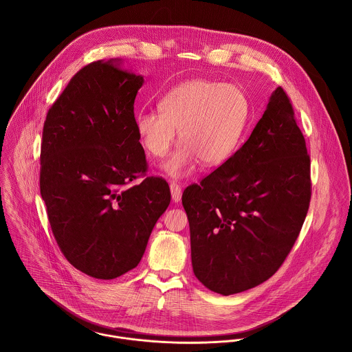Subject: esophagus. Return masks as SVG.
<instances>
[{"label":"esophagus","instance_id":"obj_1","mask_svg":"<svg viewBox=\"0 0 352 352\" xmlns=\"http://www.w3.org/2000/svg\"><path fill=\"white\" fill-rule=\"evenodd\" d=\"M169 188H170V194H172V201L175 203L182 201V187L173 182V183H170Z\"/></svg>","mask_w":352,"mask_h":352}]
</instances>
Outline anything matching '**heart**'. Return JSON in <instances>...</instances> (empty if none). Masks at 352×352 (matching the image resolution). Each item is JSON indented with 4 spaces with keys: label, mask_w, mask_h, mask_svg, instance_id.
I'll return each mask as SVG.
<instances>
[{
    "label": "heart",
    "mask_w": 352,
    "mask_h": 352,
    "mask_svg": "<svg viewBox=\"0 0 352 352\" xmlns=\"http://www.w3.org/2000/svg\"><path fill=\"white\" fill-rule=\"evenodd\" d=\"M160 111L140 112L135 130L145 151L155 158L166 155L180 130L183 145L164 164L170 177L180 179L198 161L217 166L237 151L248 123L250 101L236 85L195 78L169 91Z\"/></svg>",
    "instance_id": "b5f03b06"
}]
</instances>
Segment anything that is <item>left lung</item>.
<instances>
[{"instance_id":"8db88e82","label":"left lung","mask_w":352,"mask_h":352,"mask_svg":"<svg viewBox=\"0 0 352 352\" xmlns=\"http://www.w3.org/2000/svg\"><path fill=\"white\" fill-rule=\"evenodd\" d=\"M310 195L305 138L278 87L248 141L183 192L195 276L222 296L270 279L301 232Z\"/></svg>"}]
</instances>
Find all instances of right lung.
<instances>
[{
    "label": "right lung",
    "instance_id": "1",
    "mask_svg": "<svg viewBox=\"0 0 352 352\" xmlns=\"http://www.w3.org/2000/svg\"><path fill=\"white\" fill-rule=\"evenodd\" d=\"M144 77L120 59L82 67L51 105L43 126L41 194L67 261L96 279H115L141 261L170 201L168 183L145 177L134 101Z\"/></svg>",
    "mask_w": 352,
    "mask_h": 352
}]
</instances>
